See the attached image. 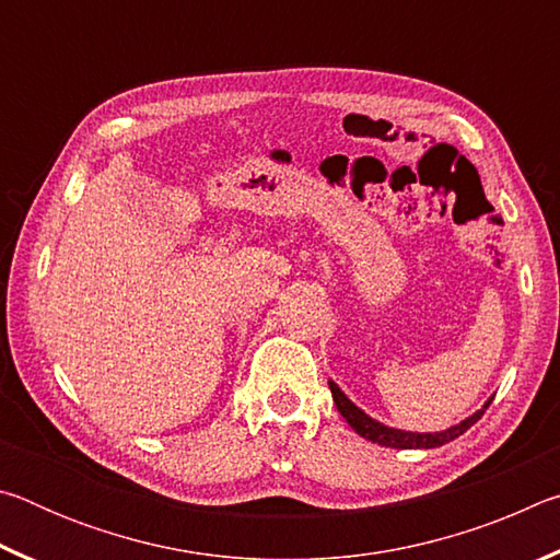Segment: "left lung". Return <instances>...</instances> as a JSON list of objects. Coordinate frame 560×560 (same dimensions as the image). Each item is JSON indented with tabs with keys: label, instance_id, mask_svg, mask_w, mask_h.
Segmentation results:
<instances>
[{
	"label": "left lung",
	"instance_id": "obj_1",
	"mask_svg": "<svg viewBox=\"0 0 560 560\" xmlns=\"http://www.w3.org/2000/svg\"><path fill=\"white\" fill-rule=\"evenodd\" d=\"M328 385H330V395H334V402L338 407V412L346 417V422L350 424V428H353L360 434V438L381 444V447H393V450H434V447H442V444L457 440L459 434L467 432L471 424L477 422L481 415H485V410L491 405V400H494V397H489L481 410L469 415L467 420H462L459 424H452L450 430H442V432H407V430L387 428V424L373 420L371 415H365L363 410H360V407L350 402L346 393L340 390V387L334 381H328Z\"/></svg>",
	"mask_w": 560,
	"mask_h": 560
}]
</instances>
